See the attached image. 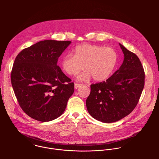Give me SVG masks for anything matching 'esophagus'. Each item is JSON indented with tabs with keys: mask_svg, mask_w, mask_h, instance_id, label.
Here are the masks:
<instances>
[{
	"mask_svg": "<svg viewBox=\"0 0 159 159\" xmlns=\"http://www.w3.org/2000/svg\"><path fill=\"white\" fill-rule=\"evenodd\" d=\"M82 85V84H81L75 83V89H78V88H79L80 87H81Z\"/></svg>",
	"mask_w": 159,
	"mask_h": 159,
	"instance_id": "esophagus-1",
	"label": "esophagus"
}]
</instances>
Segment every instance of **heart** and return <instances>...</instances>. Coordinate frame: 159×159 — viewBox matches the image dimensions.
Instances as JSON below:
<instances>
[{"mask_svg": "<svg viewBox=\"0 0 159 159\" xmlns=\"http://www.w3.org/2000/svg\"><path fill=\"white\" fill-rule=\"evenodd\" d=\"M118 55L114 49L98 45L82 44L75 49V55L67 54L61 59L63 70L70 75H77L84 68L86 70L78 77L85 81L91 77L102 81L108 78L114 70Z\"/></svg>", "mask_w": 159, "mask_h": 159, "instance_id": "b5f03b06", "label": "heart"}]
</instances>
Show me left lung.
<instances>
[{
    "label": "left lung",
    "instance_id": "obj_1",
    "mask_svg": "<svg viewBox=\"0 0 159 159\" xmlns=\"http://www.w3.org/2000/svg\"><path fill=\"white\" fill-rule=\"evenodd\" d=\"M124 60L106 81L90 85L86 100L90 115L103 123L125 118L137 105L145 84V72L139 57L120 43Z\"/></svg>",
    "mask_w": 159,
    "mask_h": 159
}]
</instances>
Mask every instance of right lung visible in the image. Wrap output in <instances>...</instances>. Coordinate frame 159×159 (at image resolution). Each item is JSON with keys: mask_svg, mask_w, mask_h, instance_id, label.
Returning <instances> with one entry per match:
<instances>
[{"mask_svg": "<svg viewBox=\"0 0 159 159\" xmlns=\"http://www.w3.org/2000/svg\"><path fill=\"white\" fill-rule=\"evenodd\" d=\"M70 41L44 40L22 50L16 57L11 83L20 107L39 121L60 116L74 91V84L57 65Z\"/></svg>", "mask_w": 159, "mask_h": 159, "instance_id": "add662e5", "label": "right lung"}]
</instances>
